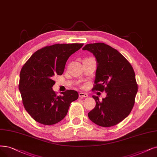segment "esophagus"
<instances>
[{"mask_svg":"<svg viewBox=\"0 0 157 157\" xmlns=\"http://www.w3.org/2000/svg\"><path fill=\"white\" fill-rule=\"evenodd\" d=\"M78 95H79V97H88V95H87V93H82V92L79 93Z\"/></svg>","mask_w":157,"mask_h":157,"instance_id":"1","label":"esophagus"}]
</instances>
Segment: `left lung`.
<instances>
[{
    "instance_id": "8db88e82",
    "label": "left lung",
    "mask_w": 157,
    "mask_h": 157,
    "mask_svg": "<svg viewBox=\"0 0 157 157\" xmlns=\"http://www.w3.org/2000/svg\"><path fill=\"white\" fill-rule=\"evenodd\" d=\"M82 49L92 53L97 62L93 90L107 93L102 102L93 95L96 105L88 117L98 126H113L126 118L133 108L138 91L133 68L121 53L104 43L88 44Z\"/></svg>"
}]
</instances>
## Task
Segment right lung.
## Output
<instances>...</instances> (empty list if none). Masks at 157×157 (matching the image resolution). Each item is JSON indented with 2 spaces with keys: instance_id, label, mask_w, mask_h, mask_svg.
Wrapping results in <instances>:
<instances>
[{
  "instance_id": "add662e5",
  "label": "right lung",
  "mask_w": 157,
  "mask_h": 157,
  "mask_svg": "<svg viewBox=\"0 0 157 157\" xmlns=\"http://www.w3.org/2000/svg\"><path fill=\"white\" fill-rule=\"evenodd\" d=\"M84 44H57L35 52L20 73L18 89L25 109L35 121L53 125L63 119L78 94L72 90L57 95L52 87L56 75H62L69 57Z\"/></svg>"
}]
</instances>
